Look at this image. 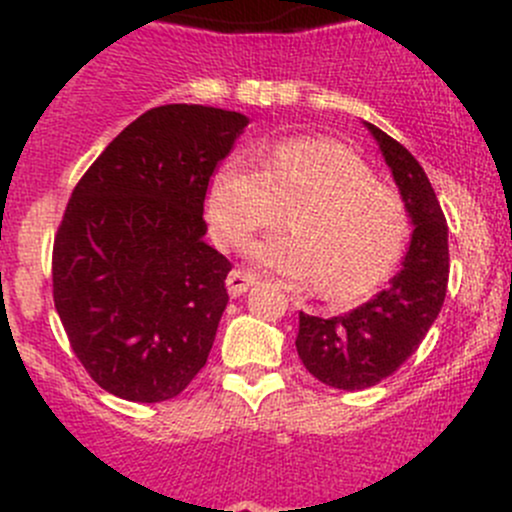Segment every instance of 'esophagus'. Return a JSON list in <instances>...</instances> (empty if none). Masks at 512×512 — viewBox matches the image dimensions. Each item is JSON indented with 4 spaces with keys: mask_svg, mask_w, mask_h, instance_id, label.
<instances>
[{
    "mask_svg": "<svg viewBox=\"0 0 512 512\" xmlns=\"http://www.w3.org/2000/svg\"><path fill=\"white\" fill-rule=\"evenodd\" d=\"M252 285H255V275L240 270V267L227 275V292H230V297H240V294H245Z\"/></svg>",
    "mask_w": 512,
    "mask_h": 512,
    "instance_id": "obj_1",
    "label": "esophagus"
}]
</instances>
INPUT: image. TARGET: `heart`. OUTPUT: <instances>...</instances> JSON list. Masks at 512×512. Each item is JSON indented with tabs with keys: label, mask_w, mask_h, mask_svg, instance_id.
<instances>
[{
	"label": "heart",
	"mask_w": 512,
	"mask_h": 512,
	"mask_svg": "<svg viewBox=\"0 0 512 512\" xmlns=\"http://www.w3.org/2000/svg\"><path fill=\"white\" fill-rule=\"evenodd\" d=\"M210 227L223 245L282 220L289 232L252 245L262 270L292 282H319L329 299H354L391 275L409 240V215L389 185L352 148L299 136L262 151L260 168L227 158L208 188Z\"/></svg>",
	"instance_id": "b5f03b06"
}]
</instances>
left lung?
<instances>
[{"instance_id": "obj_1", "label": "left lung", "mask_w": 512, "mask_h": 512, "mask_svg": "<svg viewBox=\"0 0 512 512\" xmlns=\"http://www.w3.org/2000/svg\"><path fill=\"white\" fill-rule=\"evenodd\" d=\"M366 126L394 173L414 235L401 270L374 299L344 317L299 312V359L314 379L344 391L369 389L394 374L436 322L448 287V225L426 173L399 141Z\"/></svg>"}]
</instances>
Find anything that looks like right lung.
Masks as SVG:
<instances>
[{
	"label": "right lung",
	"instance_id": "obj_1",
	"mask_svg": "<svg viewBox=\"0 0 512 512\" xmlns=\"http://www.w3.org/2000/svg\"><path fill=\"white\" fill-rule=\"evenodd\" d=\"M247 118L168 103L138 116L81 175L51 252L76 359L108 394L178 396L208 361L230 260L205 245V195Z\"/></svg>",
	"mask_w": 512,
	"mask_h": 512
}]
</instances>
